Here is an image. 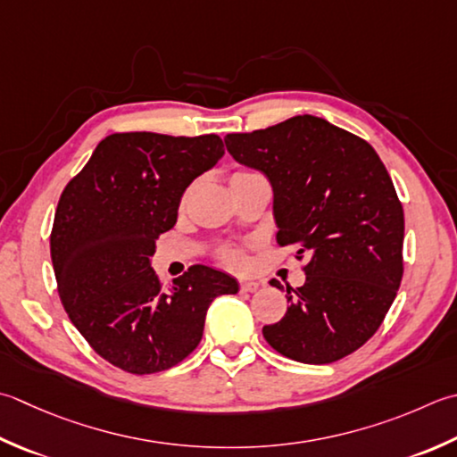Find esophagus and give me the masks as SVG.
<instances>
[{
    "instance_id": "obj_1",
    "label": "esophagus",
    "mask_w": 457,
    "mask_h": 457,
    "mask_svg": "<svg viewBox=\"0 0 457 457\" xmlns=\"http://www.w3.org/2000/svg\"><path fill=\"white\" fill-rule=\"evenodd\" d=\"M239 289L244 293H255L259 289V283L252 281V279H244V281H239Z\"/></svg>"
}]
</instances>
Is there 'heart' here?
I'll use <instances>...</instances> for the list:
<instances>
[{
	"label": "heart",
	"instance_id": "b5f03b06",
	"mask_svg": "<svg viewBox=\"0 0 457 457\" xmlns=\"http://www.w3.org/2000/svg\"><path fill=\"white\" fill-rule=\"evenodd\" d=\"M249 172H244V170H239V172H236L231 178H239V176H247ZM221 259L223 263H228L229 267H237V270H241V267L245 265V255L239 252V249L236 247H226L221 249Z\"/></svg>",
	"mask_w": 457,
	"mask_h": 457
}]
</instances>
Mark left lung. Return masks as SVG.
Wrapping results in <instances>:
<instances>
[{"mask_svg": "<svg viewBox=\"0 0 457 457\" xmlns=\"http://www.w3.org/2000/svg\"><path fill=\"white\" fill-rule=\"evenodd\" d=\"M223 140L236 162L270 180L277 244H297V257H307V279L287 287L291 305L263 327L265 341L305 364L354 353L382 325L404 273V212L382 160L366 140L311 114Z\"/></svg>", "mask_w": 457, "mask_h": 457, "instance_id": "8db88e82", "label": "left lung"}]
</instances>
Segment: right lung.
<instances>
[{
    "label": "right lung",
    "mask_w": 457,
    "mask_h": 457,
    "mask_svg": "<svg viewBox=\"0 0 457 457\" xmlns=\"http://www.w3.org/2000/svg\"><path fill=\"white\" fill-rule=\"evenodd\" d=\"M223 152L218 134L116 132L61 194L51 231L61 303L95 353L122 370L152 374L182 362L202 341L212 301L239 291L234 277L208 265L164 289L150 267L186 187Z\"/></svg>",
    "instance_id": "obj_1"
}]
</instances>
